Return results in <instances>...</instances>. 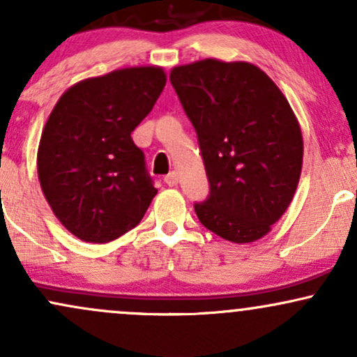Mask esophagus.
Listing matches in <instances>:
<instances>
[{
    "label": "esophagus",
    "instance_id": "obj_1",
    "mask_svg": "<svg viewBox=\"0 0 357 357\" xmlns=\"http://www.w3.org/2000/svg\"><path fill=\"white\" fill-rule=\"evenodd\" d=\"M165 183L167 186H176V184H178V173H176V171H171L169 174H166Z\"/></svg>",
    "mask_w": 357,
    "mask_h": 357
}]
</instances>
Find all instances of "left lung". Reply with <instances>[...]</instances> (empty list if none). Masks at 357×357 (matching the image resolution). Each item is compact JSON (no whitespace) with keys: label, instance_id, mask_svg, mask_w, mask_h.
Here are the masks:
<instances>
[{"label":"left lung","instance_id":"obj_1","mask_svg":"<svg viewBox=\"0 0 357 357\" xmlns=\"http://www.w3.org/2000/svg\"><path fill=\"white\" fill-rule=\"evenodd\" d=\"M198 136L210 195L195 203L203 227L233 243L267 235L297 190L304 142L289 102L247 61L206 59L169 75Z\"/></svg>","mask_w":357,"mask_h":357}]
</instances>
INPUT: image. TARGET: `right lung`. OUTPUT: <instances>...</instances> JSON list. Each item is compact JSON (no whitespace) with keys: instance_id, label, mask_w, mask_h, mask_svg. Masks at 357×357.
Instances as JSON below:
<instances>
[{"instance_id":"1","label":"right lung","mask_w":357,"mask_h":357,"mask_svg":"<svg viewBox=\"0 0 357 357\" xmlns=\"http://www.w3.org/2000/svg\"><path fill=\"white\" fill-rule=\"evenodd\" d=\"M166 85L161 67H130L82 80L60 97L38 146V179L60 223L107 243L142 220L158 190L130 132Z\"/></svg>"}]
</instances>
